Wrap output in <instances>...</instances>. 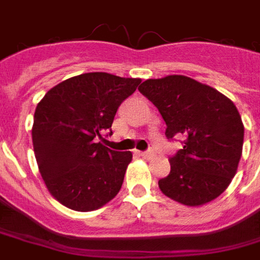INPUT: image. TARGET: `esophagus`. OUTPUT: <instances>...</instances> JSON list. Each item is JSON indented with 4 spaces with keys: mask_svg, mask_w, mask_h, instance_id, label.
Returning <instances> with one entry per match:
<instances>
[{
    "mask_svg": "<svg viewBox=\"0 0 260 260\" xmlns=\"http://www.w3.org/2000/svg\"><path fill=\"white\" fill-rule=\"evenodd\" d=\"M141 156L145 158H152L154 156V153L152 150H146V152H141Z\"/></svg>",
    "mask_w": 260,
    "mask_h": 260,
    "instance_id": "34e87169",
    "label": "esophagus"
}]
</instances>
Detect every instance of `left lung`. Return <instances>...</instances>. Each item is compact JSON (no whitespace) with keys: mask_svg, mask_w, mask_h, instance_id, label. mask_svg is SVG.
Segmentation results:
<instances>
[{"mask_svg":"<svg viewBox=\"0 0 260 260\" xmlns=\"http://www.w3.org/2000/svg\"><path fill=\"white\" fill-rule=\"evenodd\" d=\"M139 91L158 108L166 136L185 138L170 157V174L158 180L161 192L185 206H202L221 195L242 154L244 124L234 103L184 75L147 79Z\"/></svg>","mask_w":260,"mask_h":260,"instance_id":"obj_1","label":"left lung"}]
</instances>
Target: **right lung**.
Here are the masks:
<instances>
[{
  "label": "right lung",
  "mask_w": 260,
  "mask_h": 260,
  "mask_svg": "<svg viewBox=\"0 0 260 260\" xmlns=\"http://www.w3.org/2000/svg\"><path fill=\"white\" fill-rule=\"evenodd\" d=\"M138 78L89 72L61 82L37 104L33 149L48 192L64 206L90 212L118 193L131 152L96 142L111 132L117 110L138 89Z\"/></svg>",
  "instance_id": "1"
}]
</instances>
